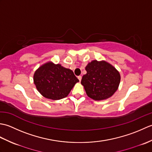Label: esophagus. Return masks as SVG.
<instances>
[{
    "label": "esophagus",
    "mask_w": 152,
    "mask_h": 152,
    "mask_svg": "<svg viewBox=\"0 0 152 152\" xmlns=\"http://www.w3.org/2000/svg\"><path fill=\"white\" fill-rule=\"evenodd\" d=\"M78 80H79V81L81 82V80H82V76H78Z\"/></svg>",
    "instance_id": "obj_1"
}]
</instances>
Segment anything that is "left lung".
Segmentation results:
<instances>
[{"mask_svg":"<svg viewBox=\"0 0 152 152\" xmlns=\"http://www.w3.org/2000/svg\"><path fill=\"white\" fill-rule=\"evenodd\" d=\"M81 83L86 94L95 101L107 99L117 91L120 83L119 71L106 61L93 60L86 66Z\"/></svg>","mask_w":152,"mask_h":152,"instance_id":"obj_1","label":"left lung"}]
</instances>
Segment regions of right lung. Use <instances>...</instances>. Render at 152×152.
I'll use <instances>...</instances> for the list:
<instances>
[{
  "mask_svg": "<svg viewBox=\"0 0 152 152\" xmlns=\"http://www.w3.org/2000/svg\"><path fill=\"white\" fill-rule=\"evenodd\" d=\"M34 83L44 97L60 100L68 96L79 80L73 71L52 61L43 64L35 71Z\"/></svg>",
  "mask_w": 152,
  "mask_h": 152,
  "instance_id": "1",
  "label": "right lung"
}]
</instances>
